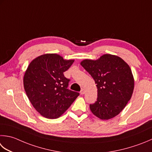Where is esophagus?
<instances>
[{
    "mask_svg": "<svg viewBox=\"0 0 152 152\" xmlns=\"http://www.w3.org/2000/svg\"><path fill=\"white\" fill-rule=\"evenodd\" d=\"M85 94V90H84V89H82V90L80 91V94L83 95V94Z\"/></svg>",
    "mask_w": 152,
    "mask_h": 152,
    "instance_id": "obj_1",
    "label": "esophagus"
}]
</instances>
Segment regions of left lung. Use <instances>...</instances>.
Masks as SVG:
<instances>
[{
	"mask_svg": "<svg viewBox=\"0 0 152 152\" xmlns=\"http://www.w3.org/2000/svg\"><path fill=\"white\" fill-rule=\"evenodd\" d=\"M81 65L97 84V101L90 105L93 114L102 120L119 114L134 90V81L130 66L121 58L107 54L96 61L86 59Z\"/></svg>",
	"mask_w": 152,
	"mask_h": 152,
	"instance_id": "obj_1",
	"label": "left lung"
}]
</instances>
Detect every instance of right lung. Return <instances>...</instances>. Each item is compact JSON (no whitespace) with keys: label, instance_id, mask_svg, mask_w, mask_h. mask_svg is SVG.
Masks as SVG:
<instances>
[{"label":"right lung","instance_id":"obj_1","mask_svg":"<svg viewBox=\"0 0 152 152\" xmlns=\"http://www.w3.org/2000/svg\"><path fill=\"white\" fill-rule=\"evenodd\" d=\"M74 60L56 54H45L33 60L23 77V86L34 107L47 118L60 117L80 94L68 89L70 79L64 72Z\"/></svg>","mask_w":152,"mask_h":152}]
</instances>
